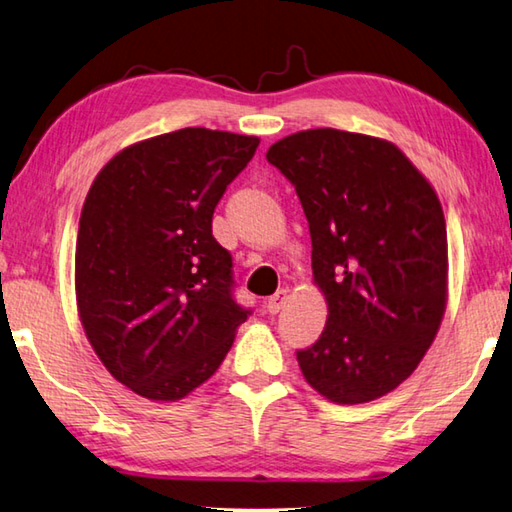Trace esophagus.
<instances>
[{
  "label": "esophagus",
  "instance_id": "1",
  "mask_svg": "<svg viewBox=\"0 0 512 512\" xmlns=\"http://www.w3.org/2000/svg\"><path fill=\"white\" fill-rule=\"evenodd\" d=\"M287 298H289V294H287V289H278V292L274 294V296H269L267 298V312L269 314H278L285 307V303H287Z\"/></svg>",
  "mask_w": 512,
  "mask_h": 512
}]
</instances>
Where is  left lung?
Segmentation results:
<instances>
[{
    "label": "left lung",
    "instance_id": "8db88e82",
    "mask_svg": "<svg viewBox=\"0 0 512 512\" xmlns=\"http://www.w3.org/2000/svg\"><path fill=\"white\" fill-rule=\"evenodd\" d=\"M267 162L292 182L327 301L301 372L334 403H368L417 368L446 312L448 238L441 202L417 167L363 133L310 129L272 144Z\"/></svg>",
    "mask_w": 512,
    "mask_h": 512
}]
</instances>
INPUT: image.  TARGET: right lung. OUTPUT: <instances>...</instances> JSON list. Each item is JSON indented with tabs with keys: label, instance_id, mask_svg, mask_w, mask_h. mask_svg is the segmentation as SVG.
I'll use <instances>...</instances> for the list:
<instances>
[{
	"label": "right lung",
	"instance_id": "right-lung-1",
	"mask_svg": "<svg viewBox=\"0 0 512 512\" xmlns=\"http://www.w3.org/2000/svg\"><path fill=\"white\" fill-rule=\"evenodd\" d=\"M258 142L202 127L165 133L120 151L86 194L77 310L104 368L140 397H187L252 314L236 303L211 218Z\"/></svg>",
	"mask_w": 512,
	"mask_h": 512
}]
</instances>
